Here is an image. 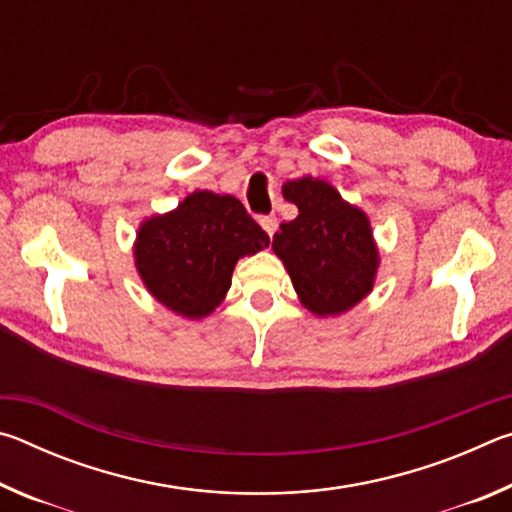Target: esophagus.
<instances>
[{"label":"esophagus","instance_id":"1","mask_svg":"<svg viewBox=\"0 0 512 512\" xmlns=\"http://www.w3.org/2000/svg\"><path fill=\"white\" fill-rule=\"evenodd\" d=\"M259 225L266 230L268 237H273V232L277 230V219L275 216H259Z\"/></svg>","mask_w":512,"mask_h":512}]
</instances>
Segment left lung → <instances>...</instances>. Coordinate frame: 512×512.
I'll list each match as a JSON object with an SVG mask.
<instances>
[{
  "label": "left lung",
  "mask_w": 512,
  "mask_h": 512,
  "mask_svg": "<svg viewBox=\"0 0 512 512\" xmlns=\"http://www.w3.org/2000/svg\"><path fill=\"white\" fill-rule=\"evenodd\" d=\"M284 198L298 205V216L280 225L273 250L302 305L318 316L343 314L370 293L375 280L379 255L368 216L311 176L284 185Z\"/></svg>",
  "instance_id": "left-lung-1"
}]
</instances>
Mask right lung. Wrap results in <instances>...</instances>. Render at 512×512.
I'll list each match as a JSON object with an SVG mask.
<instances>
[{
	"label": "right lung",
	"mask_w": 512,
	"mask_h": 512,
	"mask_svg": "<svg viewBox=\"0 0 512 512\" xmlns=\"http://www.w3.org/2000/svg\"><path fill=\"white\" fill-rule=\"evenodd\" d=\"M268 246V235L235 196L189 194L178 210L140 228L135 264L164 307L201 318L230 289L239 257Z\"/></svg>",
	"instance_id": "obj_1"
}]
</instances>
